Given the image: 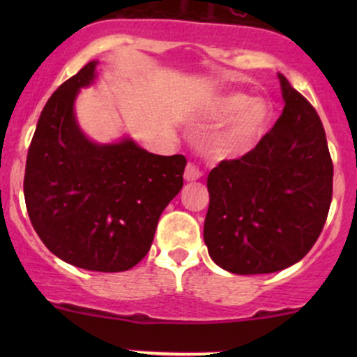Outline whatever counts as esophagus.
I'll return each instance as SVG.
<instances>
[{
    "label": "esophagus",
    "instance_id": "34e87169",
    "mask_svg": "<svg viewBox=\"0 0 357 357\" xmlns=\"http://www.w3.org/2000/svg\"><path fill=\"white\" fill-rule=\"evenodd\" d=\"M202 178V171L199 167L195 165V162H188L186 169H184V179L186 181H196V179Z\"/></svg>",
    "mask_w": 357,
    "mask_h": 357
}]
</instances>
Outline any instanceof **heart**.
I'll use <instances>...</instances> for the list:
<instances>
[{"label":"heart","mask_w":357,"mask_h":357,"mask_svg":"<svg viewBox=\"0 0 357 357\" xmlns=\"http://www.w3.org/2000/svg\"><path fill=\"white\" fill-rule=\"evenodd\" d=\"M213 119L231 117L211 139V151L221 158L245 154L260 141L270 121V105L261 99H248L245 93H228L211 105Z\"/></svg>","instance_id":"obj_1"}]
</instances>
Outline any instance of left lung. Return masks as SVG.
Masks as SVG:
<instances>
[{
    "mask_svg": "<svg viewBox=\"0 0 357 357\" xmlns=\"http://www.w3.org/2000/svg\"><path fill=\"white\" fill-rule=\"evenodd\" d=\"M285 107L240 159L208 174L204 243L216 265L238 275L272 273L314 247L333 202V159L315 109L284 75Z\"/></svg>",
    "mask_w": 357,
    "mask_h": 357,
    "instance_id": "1",
    "label": "left lung"
}]
</instances>
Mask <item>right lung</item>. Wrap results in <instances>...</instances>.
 Segmentation results:
<instances>
[{"label": "right lung", "mask_w": 357, "mask_h": 357, "mask_svg": "<svg viewBox=\"0 0 357 357\" xmlns=\"http://www.w3.org/2000/svg\"><path fill=\"white\" fill-rule=\"evenodd\" d=\"M96 67H82L43 107L26 155L24 203L53 255L93 272H124L149 252L159 216L183 188L186 158L147 153L130 139L89 141L73 102Z\"/></svg>", "instance_id": "right-lung-1"}]
</instances>
